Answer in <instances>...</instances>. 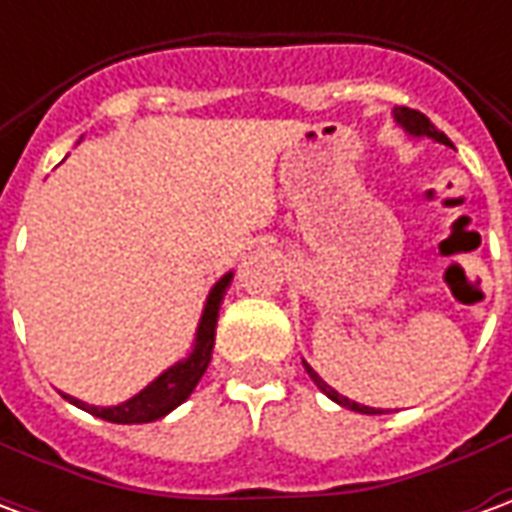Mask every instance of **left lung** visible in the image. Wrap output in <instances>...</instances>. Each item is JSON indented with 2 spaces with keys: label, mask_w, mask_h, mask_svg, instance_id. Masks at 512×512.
I'll use <instances>...</instances> for the list:
<instances>
[{
  "label": "left lung",
  "mask_w": 512,
  "mask_h": 512,
  "mask_svg": "<svg viewBox=\"0 0 512 512\" xmlns=\"http://www.w3.org/2000/svg\"><path fill=\"white\" fill-rule=\"evenodd\" d=\"M392 117H395L397 126L403 128V131H406L408 136H414V139H433V142H439V145L452 147V142H450V139H447V134H444V131H439V128L433 126V123H430L428 117L422 115V112H417V109H406V106H395V109H392ZM304 370L310 373V378H312V381H315V386L321 389L323 395L329 397V400H334L337 406L351 408V411H359V414H384L381 408L362 406V403H356V400H351V397L340 395V392H337V389H332V386L326 384V381H323V378L318 376V373H315V370H312L310 365H307V362H304Z\"/></svg>",
  "instance_id": "1"
}]
</instances>
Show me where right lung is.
<instances>
[{
    "label": "right lung",
    "mask_w": 512,
    "mask_h": 512,
    "mask_svg": "<svg viewBox=\"0 0 512 512\" xmlns=\"http://www.w3.org/2000/svg\"><path fill=\"white\" fill-rule=\"evenodd\" d=\"M230 282H233V271H227L213 285L211 293H208L189 356L175 362L172 367H167L161 376L153 378L134 397H128V400L117 403V406H90V403H84V400L73 395L62 397L76 408L87 411V414L106 419V422H117V425H142V422H156V419L167 417L169 411H175L194 392V386L200 384L202 373L211 365L213 340H216V321H219V310H222L224 293L230 288Z\"/></svg>",
    "instance_id": "obj_1"
}]
</instances>
